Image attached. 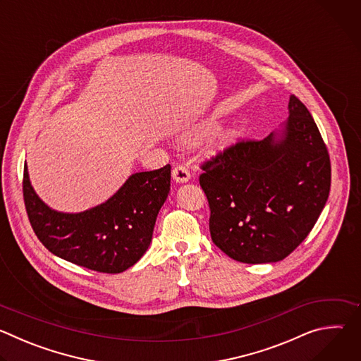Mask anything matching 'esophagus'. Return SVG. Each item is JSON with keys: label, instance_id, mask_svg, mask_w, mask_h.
Here are the masks:
<instances>
[{"label": "esophagus", "instance_id": "esophagus-1", "mask_svg": "<svg viewBox=\"0 0 361 361\" xmlns=\"http://www.w3.org/2000/svg\"><path fill=\"white\" fill-rule=\"evenodd\" d=\"M173 180L177 183H187L190 180V170L185 166H176L173 169Z\"/></svg>", "mask_w": 361, "mask_h": 361}]
</instances>
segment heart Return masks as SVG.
Returning a JSON list of instances; mask_svg holds the SVG:
<instances>
[{
  "label": "heart",
  "mask_w": 361,
  "mask_h": 361,
  "mask_svg": "<svg viewBox=\"0 0 361 361\" xmlns=\"http://www.w3.org/2000/svg\"><path fill=\"white\" fill-rule=\"evenodd\" d=\"M213 128H214L213 126H210V127H205V128H204V130H201L200 133H201V134H205V133H212V130H213ZM221 140H223V138H221Z\"/></svg>",
  "instance_id": "b5f03b06"
}]
</instances>
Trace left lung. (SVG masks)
Returning <instances> with one entry per match:
<instances>
[{"label":"left lung","mask_w":361,"mask_h":361,"mask_svg":"<svg viewBox=\"0 0 361 361\" xmlns=\"http://www.w3.org/2000/svg\"><path fill=\"white\" fill-rule=\"evenodd\" d=\"M284 138H238L200 164L213 243L247 264L280 262L314 227L330 192L331 164L305 106L290 97Z\"/></svg>","instance_id":"obj_1"}]
</instances>
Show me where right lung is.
Masks as SVG:
<instances>
[{"label": "right lung", "instance_id": "obj_1", "mask_svg": "<svg viewBox=\"0 0 361 361\" xmlns=\"http://www.w3.org/2000/svg\"><path fill=\"white\" fill-rule=\"evenodd\" d=\"M170 180V164L135 173L104 204L80 214H64L38 198L24 166L23 195L30 224L47 250L80 267L117 274L147 251Z\"/></svg>", "mask_w": 361, "mask_h": 361}]
</instances>
